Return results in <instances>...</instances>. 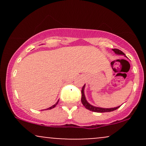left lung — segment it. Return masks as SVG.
<instances>
[{
    "label": "left lung",
    "instance_id": "1",
    "mask_svg": "<svg viewBox=\"0 0 146 146\" xmlns=\"http://www.w3.org/2000/svg\"><path fill=\"white\" fill-rule=\"evenodd\" d=\"M113 51L115 52V54L117 55H122V56H124L125 57H126V56L125 55L124 53H123L120 50L117 49V48H113ZM127 58V57H126ZM84 88H85V84L84 85V86L82 87V99L81 101L82 104L84 105V106L86 108V109L91 110L93 112H96V113H106V112H111V111H114V110H117V108H119L120 107L117 106V107H115V108H100V107H97V106H94L91 105L90 104L88 103L87 102L86 97H85L84 95Z\"/></svg>",
    "mask_w": 146,
    "mask_h": 146
}]
</instances>
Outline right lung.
Instances as JSON below:
<instances>
[{
  "mask_svg": "<svg viewBox=\"0 0 146 146\" xmlns=\"http://www.w3.org/2000/svg\"><path fill=\"white\" fill-rule=\"evenodd\" d=\"M58 102H59V100H58V102H56V104H55L54 105H53V106H51V107H49V108H47V109H46V110H50V109H52V108H54V107H56V106L57 105V104H58Z\"/></svg>",
  "mask_w": 146,
  "mask_h": 146,
  "instance_id": "1",
  "label": "right lung"
}]
</instances>
